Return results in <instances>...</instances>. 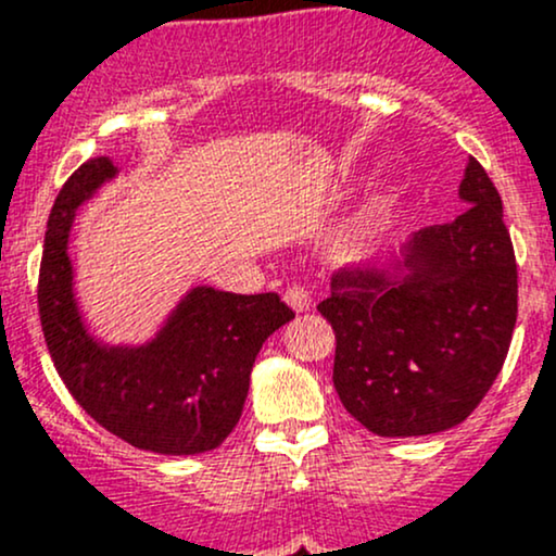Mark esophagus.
Here are the masks:
<instances>
[{
	"label": "esophagus",
	"mask_w": 556,
	"mask_h": 556,
	"mask_svg": "<svg viewBox=\"0 0 556 556\" xmlns=\"http://www.w3.org/2000/svg\"><path fill=\"white\" fill-rule=\"evenodd\" d=\"M285 303L290 305L292 311H298V314H303V311L314 308V295H311L305 287L292 285V287H287V290H285Z\"/></svg>",
	"instance_id": "34e87169"
}]
</instances>
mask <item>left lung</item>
<instances>
[{
    "label": "left lung",
    "instance_id": "8db88e82",
    "mask_svg": "<svg viewBox=\"0 0 556 556\" xmlns=\"http://www.w3.org/2000/svg\"><path fill=\"white\" fill-rule=\"evenodd\" d=\"M470 206L405 248V282L374 266L331 277L318 303L334 329V389L379 437H426L463 424L500 376L515 318L518 264L502 198L470 159Z\"/></svg>",
    "mask_w": 556,
    "mask_h": 556
}]
</instances>
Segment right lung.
<instances>
[{
	"label": "right lung",
	"instance_id": "right-lung-1",
	"mask_svg": "<svg viewBox=\"0 0 556 556\" xmlns=\"http://www.w3.org/2000/svg\"><path fill=\"white\" fill-rule=\"evenodd\" d=\"M112 175L110 159H88L54 198L38 269L49 355L75 402L123 442L159 455L216 450L240 420L261 344L295 314L277 292L195 287L146 348L96 344L73 303L67 235L75 208Z\"/></svg>",
	"mask_w": 556,
	"mask_h": 556
}]
</instances>
